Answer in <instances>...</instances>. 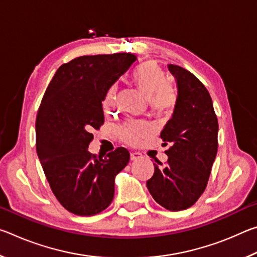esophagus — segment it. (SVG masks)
I'll return each mask as SVG.
<instances>
[{"label": "esophagus", "mask_w": 257, "mask_h": 257, "mask_svg": "<svg viewBox=\"0 0 257 257\" xmlns=\"http://www.w3.org/2000/svg\"><path fill=\"white\" fill-rule=\"evenodd\" d=\"M130 159H132V161L139 160V159H142V154L137 153V152H133V153H130Z\"/></svg>", "instance_id": "34e87169"}]
</instances>
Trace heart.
I'll return each instance as SVG.
<instances>
[{
  "label": "heart",
  "instance_id": "1",
  "mask_svg": "<svg viewBox=\"0 0 257 257\" xmlns=\"http://www.w3.org/2000/svg\"><path fill=\"white\" fill-rule=\"evenodd\" d=\"M134 81L142 93L149 98L151 110L156 114H164L170 111L176 102L175 90L165 79L163 71L154 62H146L135 72ZM116 85L111 86L104 95L102 106L105 111L114 106L116 99ZM151 127L144 121H128L119 129L121 141L129 145H137L142 138L146 137Z\"/></svg>",
  "mask_w": 257,
  "mask_h": 257
}]
</instances>
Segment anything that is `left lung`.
Instances as JSON below:
<instances>
[{"mask_svg":"<svg viewBox=\"0 0 257 257\" xmlns=\"http://www.w3.org/2000/svg\"><path fill=\"white\" fill-rule=\"evenodd\" d=\"M178 95L171 119L161 138L171 146L167 164L154 163V175L146 186L156 203L169 211H181L196 203L206 188L217 152V118L212 98L193 73L175 64Z\"/></svg>","mask_w":257,"mask_h":257,"instance_id":"left-lung-1","label":"left lung"}]
</instances>
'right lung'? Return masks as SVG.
<instances>
[{"mask_svg": "<svg viewBox=\"0 0 257 257\" xmlns=\"http://www.w3.org/2000/svg\"><path fill=\"white\" fill-rule=\"evenodd\" d=\"M136 55H85L61 66L47 86L36 116V151L61 205L90 216L110 205L115 176L128 164L124 147L105 158L90 154L93 129L104 123L106 90L136 62Z\"/></svg>", "mask_w": 257, "mask_h": 257, "instance_id": "right-lung-1", "label": "right lung"}]
</instances>
